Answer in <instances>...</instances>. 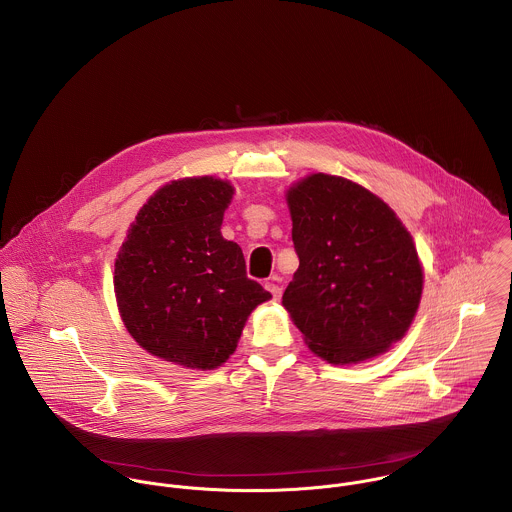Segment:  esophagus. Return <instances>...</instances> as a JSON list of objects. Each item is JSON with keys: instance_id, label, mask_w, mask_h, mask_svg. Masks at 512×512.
I'll list each match as a JSON object with an SVG mask.
<instances>
[{"instance_id": "esophagus-1", "label": "esophagus", "mask_w": 512, "mask_h": 512, "mask_svg": "<svg viewBox=\"0 0 512 512\" xmlns=\"http://www.w3.org/2000/svg\"><path fill=\"white\" fill-rule=\"evenodd\" d=\"M278 276H274L270 282H266V290L274 296V300H280V296H282V288L278 286Z\"/></svg>"}]
</instances>
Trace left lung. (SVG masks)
<instances>
[{"label": "left lung", "mask_w": 512, "mask_h": 512, "mask_svg": "<svg viewBox=\"0 0 512 512\" xmlns=\"http://www.w3.org/2000/svg\"><path fill=\"white\" fill-rule=\"evenodd\" d=\"M300 266L282 306L308 347L334 365L359 363L401 340L423 292L411 234L367 188L310 174L286 194Z\"/></svg>", "instance_id": "left-lung-1"}]
</instances>
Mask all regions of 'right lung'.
Instances as JSON below:
<instances>
[{"label": "right lung", "mask_w": 512, "mask_h": 512, "mask_svg": "<svg viewBox=\"0 0 512 512\" xmlns=\"http://www.w3.org/2000/svg\"><path fill=\"white\" fill-rule=\"evenodd\" d=\"M230 182L172 180L139 210L115 260L125 328L149 353L188 369H214L236 349L252 310L272 298L246 276L220 226Z\"/></svg>", "instance_id": "obj_1"}]
</instances>
